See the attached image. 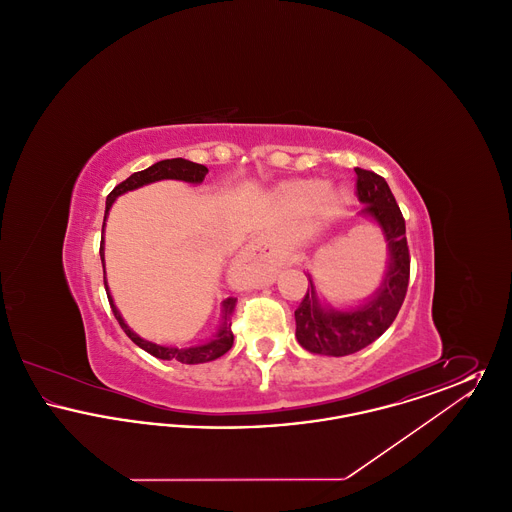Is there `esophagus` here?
Wrapping results in <instances>:
<instances>
[{
    "label": "esophagus",
    "mask_w": 512,
    "mask_h": 512,
    "mask_svg": "<svg viewBox=\"0 0 512 512\" xmlns=\"http://www.w3.org/2000/svg\"><path fill=\"white\" fill-rule=\"evenodd\" d=\"M242 259L244 261L267 263L272 267H280L284 263L282 253L276 249V245L272 244V240L267 234H261V236L253 238L249 244L245 245L244 251H242Z\"/></svg>",
    "instance_id": "esophagus-1"
}]
</instances>
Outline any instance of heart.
Wrapping results in <instances>:
<instances>
[{
  "label": "heart",
  "instance_id": "1",
  "mask_svg": "<svg viewBox=\"0 0 512 512\" xmlns=\"http://www.w3.org/2000/svg\"><path fill=\"white\" fill-rule=\"evenodd\" d=\"M326 182L324 180H317V178H311V180H295L290 182L282 188V199L292 205L295 209H309L317 203L318 199H321V195H325L324 205L334 209V207H340L341 203L347 199L345 190L336 188V190H328L326 192Z\"/></svg>",
  "mask_w": 512,
  "mask_h": 512
}]
</instances>
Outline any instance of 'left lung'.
<instances>
[{
	"label": "left lung",
	"mask_w": 512,
	"mask_h": 512,
	"mask_svg": "<svg viewBox=\"0 0 512 512\" xmlns=\"http://www.w3.org/2000/svg\"><path fill=\"white\" fill-rule=\"evenodd\" d=\"M361 217L374 220L388 244V268L380 288L361 305L336 309L322 303L309 274L311 290L295 309V338L303 349L317 355L343 357L378 340L397 317L407 286L411 259L405 238V219L388 182L374 172L355 169Z\"/></svg>",
	"instance_id": "1"
}]
</instances>
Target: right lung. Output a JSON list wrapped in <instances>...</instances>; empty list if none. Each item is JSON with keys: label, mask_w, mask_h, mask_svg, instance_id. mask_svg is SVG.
Segmentation results:
<instances>
[{"label": "right lung", "mask_w": 512, "mask_h": 512, "mask_svg": "<svg viewBox=\"0 0 512 512\" xmlns=\"http://www.w3.org/2000/svg\"><path fill=\"white\" fill-rule=\"evenodd\" d=\"M209 172V169L205 165H197L192 163L188 159H165V161H159L151 167H147L146 171L134 172L132 176H128L124 182H121L119 186H115V190L111 194L107 195V201H105V217H103V228H101V245H99V255H101V265H103V284H105V292L109 297V305L113 309V315L119 320L124 334L134 341L138 347H142L144 351H147L149 355L157 357V359H163V361H178V363H184V365H199V363H209V361H215L222 357L234 343V334L230 330L232 326V313H234V307H236V297H228L222 301V320H220L219 330L215 332L213 338H209L207 341H201V343H195V345H188V347H176V345H161V343H153V341L144 340L142 336H138L122 318L111 292H109V286H107V278H105V220L109 215V209L111 205L115 203V199L119 195L126 194V192H132V190H138L142 186L147 184H153V182H159V180H182V182H188V184H201L205 174Z\"/></svg>", "instance_id": "obj_1"}]
</instances>
